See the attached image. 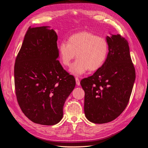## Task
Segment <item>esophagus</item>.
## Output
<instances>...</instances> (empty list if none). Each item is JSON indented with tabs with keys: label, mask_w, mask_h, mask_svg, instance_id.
Returning a JSON list of instances; mask_svg holds the SVG:
<instances>
[{
	"label": "esophagus",
	"mask_w": 148,
	"mask_h": 148,
	"mask_svg": "<svg viewBox=\"0 0 148 148\" xmlns=\"http://www.w3.org/2000/svg\"><path fill=\"white\" fill-rule=\"evenodd\" d=\"M75 80H76V83H77L78 86H79V85H80V81H79V79H78V78L76 77Z\"/></svg>",
	"instance_id": "1"
}]
</instances>
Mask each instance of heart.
Instances as JSON below:
<instances>
[{"mask_svg":"<svg viewBox=\"0 0 148 148\" xmlns=\"http://www.w3.org/2000/svg\"><path fill=\"white\" fill-rule=\"evenodd\" d=\"M60 60L69 66L77 54L78 59L71 66L70 71L75 76L84 74L89 69L97 70L107 59L109 46L106 39L89 32L76 33L58 46Z\"/></svg>","mask_w":148,"mask_h":148,"instance_id":"heart-1","label":"heart"}]
</instances>
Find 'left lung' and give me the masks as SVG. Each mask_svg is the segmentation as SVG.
Returning a JSON list of instances; mask_svg holds the SVG:
<instances>
[{
    "label": "left lung",
    "mask_w": 148,
    "mask_h": 148,
    "mask_svg": "<svg viewBox=\"0 0 148 148\" xmlns=\"http://www.w3.org/2000/svg\"><path fill=\"white\" fill-rule=\"evenodd\" d=\"M106 40L109 52L104 64L80 82L85 92L86 117L99 124L110 122L122 113L136 77L128 41L120 34H111Z\"/></svg>",
    "instance_id": "1"
}]
</instances>
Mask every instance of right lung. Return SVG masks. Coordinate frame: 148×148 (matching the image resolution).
I'll return each instance as SVG.
<instances>
[{"mask_svg":"<svg viewBox=\"0 0 148 148\" xmlns=\"http://www.w3.org/2000/svg\"><path fill=\"white\" fill-rule=\"evenodd\" d=\"M57 41L50 26L29 27L15 63L18 103L30 120L44 125L62 120L65 102L76 84L57 60Z\"/></svg>","mask_w":148,"mask_h":148,"instance_id":"obj_1","label":"right lung"}]
</instances>
